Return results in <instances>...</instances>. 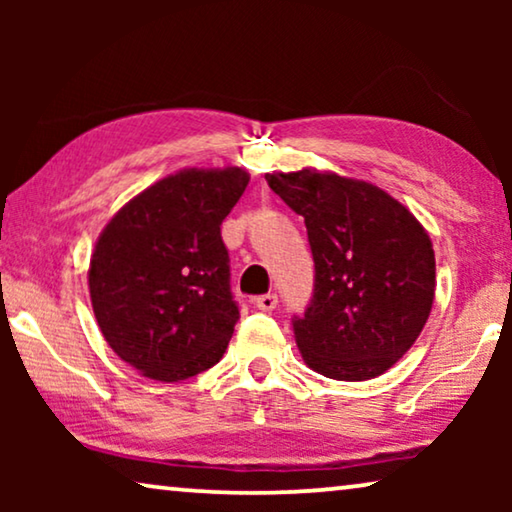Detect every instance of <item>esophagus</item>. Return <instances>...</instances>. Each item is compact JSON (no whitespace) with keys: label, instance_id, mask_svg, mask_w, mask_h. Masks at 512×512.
<instances>
[{"label":"esophagus","instance_id":"obj_1","mask_svg":"<svg viewBox=\"0 0 512 512\" xmlns=\"http://www.w3.org/2000/svg\"><path fill=\"white\" fill-rule=\"evenodd\" d=\"M277 303H279L277 293H263V296H258L254 300V305L258 307V310H263V312H272L277 307Z\"/></svg>","mask_w":512,"mask_h":512}]
</instances>
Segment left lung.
<instances>
[{
    "mask_svg": "<svg viewBox=\"0 0 512 512\" xmlns=\"http://www.w3.org/2000/svg\"><path fill=\"white\" fill-rule=\"evenodd\" d=\"M265 179L307 228L314 289L291 319L305 363L331 380L382 375L415 345L433 305L436 256L422 223L366 181L314 170Z\"/></svg>",
    "mask_w": 512,
    "mask_h": 512,
    "instance_id": "left-lung-1",
    "label": "left lung"
}]
</instances>
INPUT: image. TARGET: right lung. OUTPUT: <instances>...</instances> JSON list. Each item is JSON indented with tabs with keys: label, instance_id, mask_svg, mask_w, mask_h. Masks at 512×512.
Wrapping results in <instances>:
<instances>
[{
	"label": "right lung",
	"instance_id": "right-lung-1",
	"mask_svg": "<svg viewBox=\"0 0 512 512\" xmlns=\"http://www.w3.org/2000/svg\"><path fill=\"white\" fill-rule=\"evenodd\" d=\"M249 174L184 170L130 200L90 258V300L104 340L160 382L212 368L240 319L221 223Z\"/></svg>",
	"mask_w": 512,
	"mask_h": 512
}]
</instances>
